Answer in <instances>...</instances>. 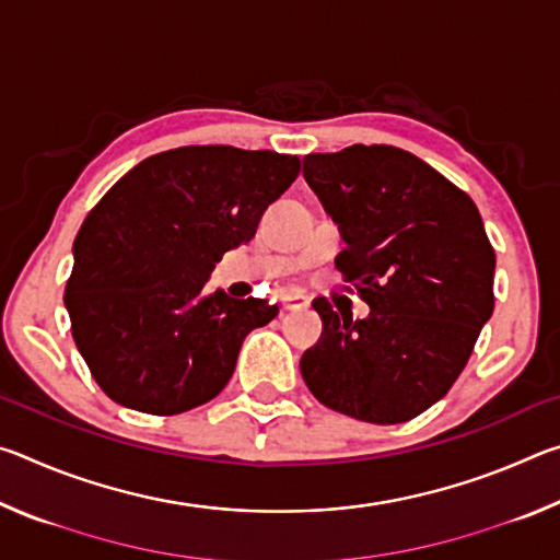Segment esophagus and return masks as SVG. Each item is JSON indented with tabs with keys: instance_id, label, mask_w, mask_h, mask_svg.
Masks as SVG:
<instances>
[{
	"instance_id": "esophagus-1",
	"label": "esophagus",
	"mask_w": 560,
	"mask_h": 560,
	"mask_svg": "<svg viewBox=\"0 0 560 560\" xmlns=\"http://www.w3.org/2000/svg\"><path fill=\"white\" fill-rule=\"evenodd\" d=\"M281 303L287 311H306L308 308V299L301 296V293H287V296L281 299Z\"/></svg>"
}]
</instances>
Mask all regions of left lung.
I'll return each instance as SVG.
<instances>
[{"label":"left lung","mask_w":560,"mask_h":560,"mask_svg":"<svg viewBox=\"0 0 560 560\" xmlns=\"http://www.w3.org/2000/svg\"><path fill=\"white\" fill-rule=\"evenodd\" d=\"M303 177L346 249L336 269L371 316L328 299L320 340L301 358L318 402L373 424L407 422L447 395L494 311V246L467 192L407 150L311 153Z\"/></svg>","instance_id":"obj_1"}]
</instances>
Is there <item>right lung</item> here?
Here are the masks:
<instances>
[{
  "label": "right lung",
  "mask_w": 560,
  "mask_h": 560,
  "mask_svg": "<svg viewBox=\"0 0 560 560\" xmlns=\"http://www.w3.org/2000/svg\"><path fill=\"white\" fill-rule=\"evenodd\" d=\"M299 173L296 155L185 145L143 160L93 207L63 303L75 348L113 402L177 415L224 390L246 334L279 306L212 293L207 279Z\"/></svg>",
  "instance_id": "right-lung-1"
}]
</instances>
